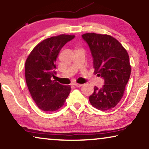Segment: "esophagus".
<instances>
[{
  "label": "esophagus",
  "mask_w": 149,
  "mask_h": 149,
  "mask_svg": "<svg viewBox=\"0 0 149 149\" xmlns=\"http://www.w3.org/2000/svg\"><path fill=\"white\" fill-rule=\"evenodd\" d=\"M74 85L75 87H81L82 86V84H79V83H74Z\"/></svg>",
  "instance_id": "esophagus-1"
}]
</instances>
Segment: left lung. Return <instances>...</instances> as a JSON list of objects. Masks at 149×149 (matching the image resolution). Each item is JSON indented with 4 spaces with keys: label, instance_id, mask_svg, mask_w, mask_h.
Here are the masks:
<instances>
[{
    "label": "left lung",
    "instance_id": "1",
    "mask_svg": "<svg viewBox=\"0 0 149 149\" xmlns=\"http://www.w3.org/2000/svg\"><path fill=\"white\" fill-rule=\"evenodd\" d=\"M82 37L90 48L94 73L104 80L102 88L94 87L89 102L95 109L109 111L124 94L131 74L129 55L120 42L109 34L85 33Z\"/></svg>",
    "mask_w": 149,
    "mask_h": 149
}]
</instances>
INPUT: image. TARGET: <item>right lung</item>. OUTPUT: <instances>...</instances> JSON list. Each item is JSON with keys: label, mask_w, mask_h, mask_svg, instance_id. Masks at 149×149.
Instances as JSON below:
<instances>
[{"label": "right lung", "mask_w": 149, "mask_h": 149, "mask_svg": "<svg viewBox=\"0 0 149 149\" xmlns=\"http://www.w3.org/2000/svg\"><path fill=\"white\" fill-rule=\"evenodd\" d=\"M72 34H60L46 38L34 47L25 63L26 81L30 95L42 111L54 112L64 104L70 92V85H63L52 77L56 74L59 53Z\"/></svg>", "instance_id": "obj_1"}]
</instances>
